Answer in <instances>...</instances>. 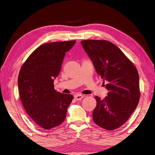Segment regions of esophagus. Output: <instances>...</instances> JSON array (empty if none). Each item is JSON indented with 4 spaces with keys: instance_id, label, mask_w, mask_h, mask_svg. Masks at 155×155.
I'll return each instance as SVG.
<instances>
[{
    "instance_id": "1",
    "label": "esophagus",
    "mask_w": 155,
    "mask_h": 155,
    "mask_svg": "<svg viewBox=\"0 0 155 155\" xmlns=\"http://www.w3.org/2000/svg\"><path fill=\"white\" fill-rule=\"evenodd\" d=\"M84 97V95L81 94H77L74 96V99L76 101H79V100L82 99V98H83Z\"/></svg>"
}]
</instances>
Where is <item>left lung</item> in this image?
<instances>
[{
  "instance_id": "obj_1",
  "label": "left lung",
  "mask_w": 155,
  "mask_h": 155,
  "mask_svg": "<svg viewBox=\"0 0 155 155\" xmlns=\"http://www.w3.org/2000/svg\"><path fill=\"white\" fill-rule=\"evenodd\" d=\"M81 45L97 74L108 83L104 85L108 96L104 99L95 96L93 121L104 129H117L126 123L139 104V73L133 62L112 42L86 40L82 41Z\"/></svg>"
}]
</instances>
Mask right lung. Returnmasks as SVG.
<instances>
[{"instance_id":"obj_1","label":"right lung","mask_w":155,"mask_h":155,"mask_svg":"<svg viewBox=\"0 0 155 155\" xmlns=\"http://www.w3.org/2000/svg\"><path fill=\"white\" fill-rule=\"evenodd\" d=\"M76 41L52 42L41 45L22 64L18 77L21 103L28 116L45 129L60 125L65 120L72 94L54 88V79L61 71L65 53Z\"/></svg>"}]
</instances>
